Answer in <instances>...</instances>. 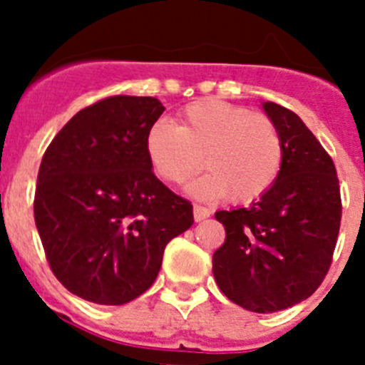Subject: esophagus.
I'll use <instances>...</instances> for the list:
<instances>
[{
	"label": "esophagus",
	"instance_id": "esophagus-1",
	"mask_svg": "<svg viewBox=\"0 0 365 365\" xmlns=\"http://www.w3.org/2000/svg\"><path fill=\"white\" fill-rule=\"evenodd\" d=\"M208 215H210V210H208L206 206H201V205L193 206V217H195V221H202V219H206Z\"/></svg>",
	"mask_w": 365,
	"mask_h": 365
}]
</instances>
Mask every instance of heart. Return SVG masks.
<instances>
[{
    "label": "heart",
    "mask_w": 365,
    "mask_h": 365,
    "mask_svg": "<svg viewBox=\"0 0 365 365\" xmlns=\"http://www.w3.org/2000/svg\"><path fill=\"white\" fill-rule=\"evenodd\" d=\"M146 153L155 173L170 185H185L205 159L208 173L193 182V195H228L232 202H250L278 179L283 137L265 113L202 98L180 111L179 128L166 120L155 122L146 133Z\"/></svg>",
    "instance_id": "1"
}]
</instances>
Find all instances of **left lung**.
<instances>
[{
    "label": "left lung",
    "instance_id": "8db88e82",
    "mask_svg": "<svg viewBox=\"0 0 365 365\" xmlns=\"http://www.w3.org/2000/svg\"><path fill=\"white\" fill-rule=\"evenodd\" d=\"M283 137L278 179L248 208L219 210L227 237L212 267L222 294L252 312L307 299L333 263L341 221L336 168L291 109L263 104Z\"/></svg>",
    "mask_w": 365,
    "mask_h": 365
}]
</instances>
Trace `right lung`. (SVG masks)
Wrapping results in <instances>:
<instances>
[{"instance_id": "add662e5", "label": "right lung", "mask_w": 365, "mask_h": 365, "mask_svg": "<svg viewBox=\"0 0 365 365\" xmlns=\"http://www.w3.org/2000/svg\"><path fill=\"white\" fill-rule=\"evenodd\" d=\"M163 111L153 96H108L76 113L43 153L38 234L58 282L87 302L124 305L146 292L166 245L192 227V202L148 159L146 133Z\"/></svg>"}]
</instances>
